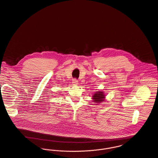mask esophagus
<instances>
[{
	"label": "esophagus",
	"instance_id": "1",
	"mask_svg": "<svg viewBox=\"0 0 158 158\" xmlns=\"http://www.w3.org/2000/svg\"><path fill=\"white\" fill-rule=\"evenodd\" d=\"M72 83L74 84V85H77L78 84V81L77 79H73V81H72Z\"/></svg>",
	"mask_w": 158,
	"mask_h": 158
}]
</instances>
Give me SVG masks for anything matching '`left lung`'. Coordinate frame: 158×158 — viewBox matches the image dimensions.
<instances>
[{"instance_id":"8db88e82","label":"left lung","mask_w":158,"mask_h":158,"mask_svg":"<svg viewBox=\"0 0 158 158\" xmlns=\"http://www.w3.org/2000/svg\"><path fill=\"white\" fill-rule=\"evenodd\" d=\"M94 101L97 103H100L101 102H103L104 101L105 95L103 94L102 92H96L95 95L92 96Z\"/></svg>"}]
</instances>
